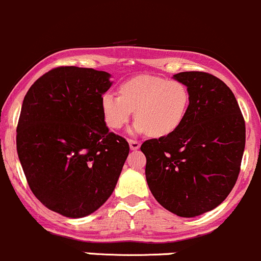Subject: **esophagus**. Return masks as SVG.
Returning <instances> with one entry per match:
<instances>
[{
    "label": "esophagus",
    "instance_id": "obj_1",
    "mask_svg": "<svg viewBox=\"0 0 261 261\" xmlns=\"http://www.w3.org/2000/svg\"><path fill=\"white\" fill-rule=\"evenodd\" d=\"M129 147H130V149L132 150H137L139 148V147H141V143H139L138 141H133V139H129Z\"/></svg>",
    "mask_w": 261,
    "mask_h": 261
}]
</instances>
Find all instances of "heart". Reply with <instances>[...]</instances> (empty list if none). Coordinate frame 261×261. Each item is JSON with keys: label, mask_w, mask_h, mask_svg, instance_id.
I'll return each instance as SVG.
<instances>
[{"label": "heart", "mask_w": 261, "mask_h": 261, "mask_svg": "<svg viewBox=\"0 0 261 261\" xmlns=\"http://www.w3.org/2000/svg\"><path fill=\"white\" fill-rule=\"evenodd\" d=\"M120 95L107 91L100 99L107 127L118 130L130 119H137L132 130L166 137L181 127L190 104L186 85L157 75H138L120 85Z\"/></svg>", "instance_id": "heart-1"}]
</instances>
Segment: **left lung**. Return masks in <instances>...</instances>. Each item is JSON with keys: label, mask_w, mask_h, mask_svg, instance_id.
<instances>
[{"label": "left lung", "mask_w": 261, "mask_h": 261, "mask_svg": "<svg viewBox=\"0 0 261 261\" xmlns=\"http://www.w3.org/2000/svg\"><path fill=\"white\" fill-rule=\"evenodd\" d=\"M190 93L181 127L141 146L155 200L172 214L195 217L214 210L235 186L245 149V122L222 80L202 71L173 75Z\"/></svg>", "instance_id": "obj_1"}]
</instances>
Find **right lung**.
Listing matches in <instances>:
<instances>
[{
	"mask_svg": "<svg viewBox=\"0 0 261 261\" xmlns=\"http://www.w3.org/2000/svg\"><path fill=\"white\" fill-rule=\"evenodd\" d=\"M112 75L60 66L36 80L23 98L17 125L18 160L37 200L79 219L113 193L129 144L109 132L100 99Z\"/></svg>",
	"mask_w": 261,
	"mask_h": 261,
	"instance_id": "obj_1",
	"label": "right lung"
}]
</instances>
